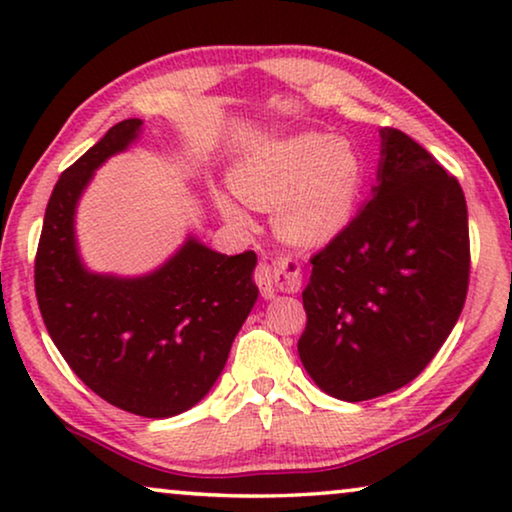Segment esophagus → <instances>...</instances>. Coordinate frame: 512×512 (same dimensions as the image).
<instances>
[{"mask_svg":"<svg viewBox=\"0 0 512 512\" xmlns=\"http://www.w3.org/2000/svg\"><path fill=\"white\" fill-rule=\"evenodd\" d=\"M300 268L289 256H277L272 263H261L256 268V284L263 298H275L277 291H296L300 286Z\"/></svg>","mask_w":512,"mask_h":512,"instance_id":"1","label":"esophagus"}]
</instances>
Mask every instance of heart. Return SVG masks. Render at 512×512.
<instances>
[{"label": "heart", "mask_w": 512, "mask_h": 512, "mask_svg": "<svg viewBox=\"0 0 512 512\" xmlns=\"http://www.w3.org/2000/svg\"><path fill=\"white\" fill-rule=\"evenodd\" d=\"M361 153L349 139L324 132L272 137L244 153L230 172L233 191L251 207L275 209L279 235L298 247H319L354 219L363 191ZM228 219L244 221L226 193L214 195Z\"/></svg>", "instance_id": "b5f03b06"}]
</instances>
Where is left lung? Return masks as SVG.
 <instances>
[{
    "label": "left lung",
    "instance_id": "left-lung-1",
    "mask_svg": "<svg viewBox=\"0 0 512 512\" xmlns=\"http://www.w3.org/2000/svg\"><path fill=\"white\" fill-rule=\"evenodd\" d=\"M370 200L312 256L300 361L340 401L415 380L457 324L468 291V209L459 181L415 139L382 128Z\"/></svg>",
    "mask_w": 512,
    "mask_h": 512
}]
</instances>
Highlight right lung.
Segmentation results:
<instances>
[{
  "mask_svg": "<svg viewBox=\"0 0 512 512\" xmlns=\"http://www.w3.org/2000/svg\"><path fill=\"white\" fill-rule=\"evenodd\" d=\"M139 132V118L116 123L62 172L46 207L34 289L48 335L88 389L132 415L165 419L200 403L219 380L258 298V258L254 251L219 254L188 235L149 275L86 268L76 205L97 167Z\"/></svg>",
  "mask_w": 512,
  "mask_h": 512,
  "instance_id": "add662e5",
  "label": "right lung"
}]
</instances>
